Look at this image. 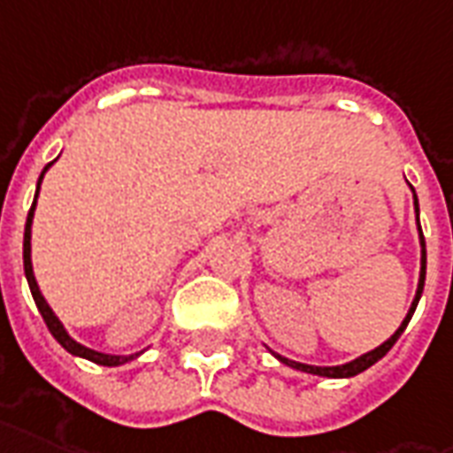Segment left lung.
<instances>
[{
	"label": "left lung",
	"mask_w": 453,
	"mask_h": 453,
	"mask_svg": "<svg viewBox=\"0 0 453 453\" xmlns=\"http://www.w3.org/2000/svg\"><path fill=\"white\" fill-rule=\"evenodd\" d=\"M411 187V184H408ZM411 192H413V206H415V226H418V240H420V278H418V290H415V297L413 303H411V310H408V314H405V319L401 321V326H398L396 331H394V336L387 338L381 346H377L374 350H370V353H363L360 357H355V360H350V363H343V365H331V367H321V365H304V363H295V360H288V357H283V355H278L271 350V355L276 357L278 363L288 365V367H293V370L297 372H304V374H317V377H329V380H348V377H355V374H360V372H365L367 367H372V365L377 363V360H381L384 355L391 350V346L396 343L398 336L403 334L405 326H408V321H411V317H413L415 307H418V303H420V295H423V288H425V266H427V252H425V237H423V227H420V206H418V196H415V189L411 187Z\"/></svg>",
	"instance_id": "1"
}]
</instances>
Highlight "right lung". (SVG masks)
Masks as SVG:
<instances>
[{"mask_svg": "<svg viewBox=\"0 0 453 453\" xmlns=\"http://www.w3.org/2000/svg\"><path fill=\"white\" fill-rule=\"evenodd\" d=\"M55 160L42 167V173H40L38 177V187H35V199H33V206H30L28 211V218H26V233H23V271H26V280H28L30 295H33V300H35V304H38V311L42 314L45 324H48L50 334L55 336L57 343L65 348L66 353L76 355V357H83V360H90V363H96V365H105V367H119V365L129 363V360H134V357H139L143 350L142 353H132V355H110V353H100V350H93V348H86L81 346L79 341H73V338L69 336V331L65 329V324H62L59 317L52 311L48 300L42 297V293H40V288H38V280H35V273H33V261H30V233H33V216H35V203H38L42 177H45V173H48L50 167L55 165Z\"/></svg>", "mask_w": 453, "mask_h": 453, "instance_id": "add662e5", "label": "right lung"}]
</instances>
